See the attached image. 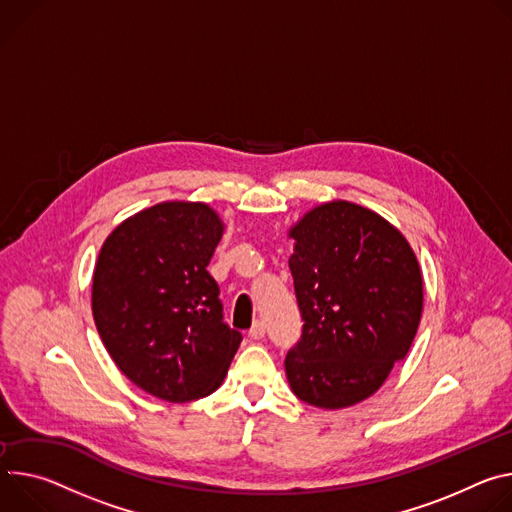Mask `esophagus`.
Instances as JSON below:
<instances>
[{
  "label": "esophagus",
  "mask_w": 512,
  "mask_h": 512,
  "mask_svg": "<svg viewBox=\"0 0 512 512\" xmlns=\"http://www.w3.org/2000/svg\"><path fill=\"white\" fill-rule=\"evenodd\" d=\"M264 333H266V327H264L262 321H256V323L250 327V331H248V335H250L252 339H262Z\"/></svg>",
  "instance_id": "esophagus-1"
}]
</instances>
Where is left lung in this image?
<instances>
[{
	"instance_id": "8db88e82",
	"label": "left lung",
	"mask_w": 512,
	"mask_h": 512,
	"mask_svg": "<svg viewBox=\"0 0 512 512\" xmlns=\"http://www.w3.org/2000/svg\"><path fill=\"white\" fill-rule=\"evenodd\" d=\"M289 268L303 337L287 380L311 407L337 411L372 396L403 360L423 313V274L409 240L376 211L333 199L299 217Z\"/></svg>"
}]
</instances>
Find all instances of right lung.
Here are the masks:
<instances>
[{"instance_id": "right-lung-1", "label": "right lung", "mask_w": 512, "mask_h": 512, "mask_svg": "<svg viewBox=\"0 0 512 512\" xmlns=\"http://www.w3.org/2000/svg\"><path fill=\"white\" fill-rule=\"evenodd\" d=\"M219 213L201 201H162L113 230L97 256L91 311L116 366L168 403L215 392L242 333L223 321L207 272L223 236Z\"/></svg>"}]
</instances>
